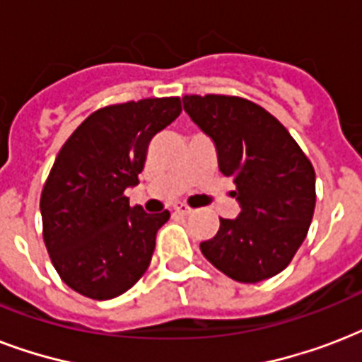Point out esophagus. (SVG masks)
Instances as JSON below:
<instances>
[{
  "label": "esophagus",
  "mask_w": 362,
  "mask_h": 362,
  "mask_svg": "<svg viewBox=\"0 0 362 362\" xmlns=\"http://www.w3.org/2000/svg\"><path fill=\"white\" fill-rule=\"evenodd\" d=\"M173 210H175V212H178V214H182V216H189L193 212V209H189V206H187V204H184V203H175Z\"/></svg>",
  "instance_id": "34e87169"
}]
</instances>
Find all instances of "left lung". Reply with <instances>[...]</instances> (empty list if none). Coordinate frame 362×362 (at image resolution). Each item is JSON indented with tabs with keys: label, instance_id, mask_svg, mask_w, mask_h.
Wrapping results in <instances>:
<instances>
[{
	"label": "left lung",
	"instance_id": "left-lung-1",
	"mask_svg": "<svg viewBox=\"0 0 362 362\" xmlns=\"http://www.w3.org/2000/svg\"><path fill=\"white\" fill-rule=\"evenodd\" d=\"M184 110L214 142L221 175L237 184L240 214L220 220L201 252L242 284L272 278L291 263L315 209V173L289 131L259 105L229 95H186Z\"/></svg>",
	"mask_w": 362,
	"mask_h": 362
}]
</instances>
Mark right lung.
I'll list each match as a JSON object with an SVG mask.
<instances>
[{
	"mask_svg": "<svg viewBox=\"0 0 362 362\" xmlns=\"http://www.w3.org/2000/svg\"><path fill=\"white\" fill-rule=\"evenodd\" d=\"M180 99H142L88 116L67 139L41 193L42 238L59 278L109 300L146 272L169 210L148 214L124 192L139 184L148 144L178 118Z\"/></svg>",
	"mask_w": 362,
	"mask_h": 362,
	"instance_id": "right-lung-1",
	"label": "right lung"
}]
</instances>
